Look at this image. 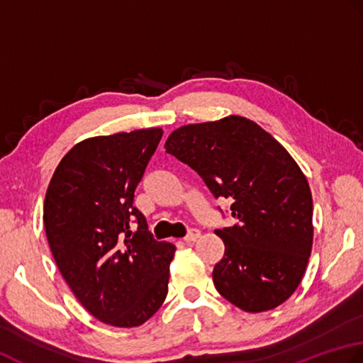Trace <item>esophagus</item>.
I'll return each mask as SVG.
<instances>
[{"label":"esophagus","mask_w":363,"mask_h":363,"mask_svg":"<svg viewBox=\"0 0 363 363\" xmlns=\"http://www.w3.org/2000/svg\"><path fill=\"white\" fill-rule=\"evenodd\" d=\"M199 236H201V232L197 230V228H191V230L188 232V235L184 236V241L186 242H191V241H196Z\"/></svg>","instance_id":"obj_1"}]
</instances>
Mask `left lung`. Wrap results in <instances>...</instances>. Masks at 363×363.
<instances>
[{"label": "left lung", "mask_w": 363, "mask_h": 363, "mask_svg": "<svg viewBox=\"0 0 363 363\" xmlns=\"http://www.w3.org/2000/svg\"><path fill=\"white\" fill-rule=\"evenodd\" d=\"M164 149L232 199L233 227L214 230L225 252L213 269L219 294L244 312L272 310L304 276L313 242L306 175L284 145L241 116L177 128Z\"/></svg>", "instance_id": "left-lung-1"}]
</instances>
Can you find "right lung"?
<instances>
[{
	"mask_svg": "<svg viewBox=\"0 0 363 363\" xmlns=\"http://www.w3.org/2000/svg\"><path fill=\"white\" fill-rule=\"evenodd\" d=\"M161 128L81 140L59 162L43 203L51 254L89 313L116 328L152 318L167 294L175 246L157 241L133 201Z\"/></svg>",
	"mask_w": 363,
	"mask_h": 363,
	"instance_id": "add662e5",
	"label": "right lung"
}]
</instances>
